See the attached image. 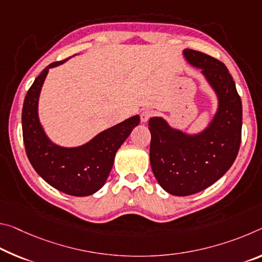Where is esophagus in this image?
Masks as SVG:
<instances>
[{"label":"esophagus","mask_w":262,"mask_h":262,"mask_svg":"<svg viewBox=\"0 0 262 262\" xmlns=\"http://www.w3.org/2000/svg\"><path fill=\"white\" fill-rule=\"evenodd\" d=\"M152 116V112L149 111V110H144L142 113H141V121L142 122H147L149 119H150Z\"/></svg>","instance_id":"obj_1"}]
</instances>
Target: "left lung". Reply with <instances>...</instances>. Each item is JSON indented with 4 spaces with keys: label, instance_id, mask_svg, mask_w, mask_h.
<instances>
[{
    "label": "left lung",
    "instance_id": "8db88e82",
    "mask_svg": "<svg viewBox=\"0 0 262 262\" xmlns=\"http://www.w3.org/2000/svg\"><path fill=\"white\" fill-rule=\"evenodd\" d=\"M183 55L191 66L202 70L217 95L218 108L197 134L173 128L161 116L149 120L152 172L173 196H190L217 182L233 164L242 142V99L227 68L194 50L185 49Z\"/></svg>",
    "mask_w": 262,
    "mask_h": 262
}]
</instances>
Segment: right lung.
Returning <instances> with one entry per match:
<instances>
[{"label":"right lung","instance_id":"obj_1","mask_svg":"<svg viewBox=\"0 0 262 262\" xmlns=\"http://www.w3.org/2000/svg\"><path fill=\"white\" fill-rule=\"evenodd\" d=\"M68 59L47 66L29 89L22 111L23 141L29 161L47 183L64 193L84 197L106 183L116 151L140 123V116L134 115L99 133L81 146L69 148L53 143L39 121V94L49 70Z\"/></svg>","mask_w":262,"mask_h":262}]
</instances>
